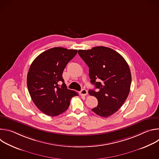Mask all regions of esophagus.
<instances>
[{
  "mask_svg": "<svg viewBox=\"0 0 159 159\" xmlns=\"http://www.w3.org/2000/svg\"><path fill=\"white\" fill-rule=\"evenodd\" d=\"M87 90L86 89H82L81 91L80 92V94L81 95V96H87Z\"/></svg>",
  "mask_w": 159,
  "mask_h": 159,
  "instance_id": "1",
  "label": "esophagus"
}]
</instances>
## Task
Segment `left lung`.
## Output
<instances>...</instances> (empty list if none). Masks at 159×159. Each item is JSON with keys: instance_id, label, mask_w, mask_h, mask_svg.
<instances>
[{"instance_id": "obj_1", "label": "left lung", "mask_w": 159, "mask_h": 159, "mask_svg": "<svg viewBox=\"0 0 159 159\" xmlns=\"http://www.w3.org/2000/svg\"><path fill=\"white\" fill-rule=\"evenodd\" d=\"M78 53L89 68L90 83L99 89L98 92L89 90L98 101L92 111L101 117L111 116L122 106L129 93L131 75L127 62L120 53L105 47L79 50Z\"/></svg>"}]
</instances>
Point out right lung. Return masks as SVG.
Instances as JSON below:
<instances>
[{"mask_svg":"<svg viewBox=\"0 0 159 159\" xmlns=\"http://www.w3.org/2000/svg\"><path fill=\"white\" fill-rule=\"evenodd\" d=\"M77 53V50L55 47L39 55L31 63L27 75L28 91L34 104L45 115H60L69 107L71 98L79 96L67 89L62 77L66 65Z\"/></svg>","mask_w":159,"mask_h":159,"instance_id":"right-lung-1","label":"right lung"}]
</instances>
